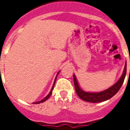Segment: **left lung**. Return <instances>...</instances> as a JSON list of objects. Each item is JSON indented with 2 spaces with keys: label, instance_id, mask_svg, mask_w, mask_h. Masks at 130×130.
I'll return each mask as SVG.
<instances>
[{
  "label": "left lung",
  "instance_id": "left-lung-1",
  "mask_svg": "<svg viewBox=\"0 0 130 130\" xmlns=\"http://www.w3.org/2000/svg\"><path fill=\"white\" fill-rule=\"evenodd\" d=\"M126 72H127V63L125 62L124 70H123V74L120 76L119 80L114 85L109 88L108 89L98 92V93H91V92H86L83 90L79 86L78 81L76 79V76L73 74L74 77V87L76 90V94L83 100L88 102H93V103H97V102H101L109 100L111 98L113 95H115L116 93L120 90V88L122 86L125 78L126 76Z\"/></svg>",
  "mask_w": 130,
  "mask_h": 130
}]
</instances>
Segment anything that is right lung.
<instances>
[{
  "label": "right lung",
  "instance_id": "right-lung-1",
  "mask_svg": "<svg viewBox=\"0 0 130 130\" xmlns=\"http://www.w3.org/2000/svg\"><path fill=\"white\" fill-rule=\"evenodd\" d=\"M60 72V71L58 72V74H57V75L56 76V78H55V80H54V84H53V86H52V88H51V91H50V93H48V95H47L46 96L45 98H44V99H42V100H40L39 101V102H34V104H40V103H42V102H45L46 100H48V98H49V97L51 96V93H52V91H53V89H54V85H55V82H56V78H57V76H58V74H59Z\"/></svg>",
  "mask_w": 130,
  "mask_h": 130
}]
</instances>
